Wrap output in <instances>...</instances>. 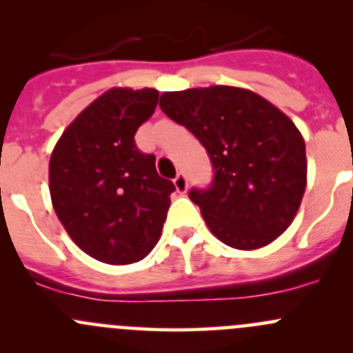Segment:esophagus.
I'll return each mask as SVG.
<instances>
[{
    "instance_id": "1",
    "label": "esophagus",
    "mask_w": 353,
    "mask_h": 353,
    "mask_svg": "<svg viewBox=\"0 0 353 353\" xmlns=\"http://www.w3.org/2000/svg\"><path fill=\"white\" fill-rule=\"evenodd\" d=\"M174 188L179 194H184L188 191V179L184 174H177L176 179H174Z\"/></svg>"
}]
</instances>
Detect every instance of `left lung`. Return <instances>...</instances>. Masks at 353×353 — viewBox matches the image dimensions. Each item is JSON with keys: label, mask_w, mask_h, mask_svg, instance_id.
I'll use <instances>...</instances> for the list:
<instances>
[{"label": "left lung", "mask_w": 353, "mask_h": 353, "mask_svg": "<svg viewBox=\"0 0 353 353\" xmlns=\"http://www.w3.org/2000/svg\"><path fill=\"white\" fill-rule=\"evenodd\" d=\"M159 105L212 160V188L190 193L210 232L241 251L279 239L307 184L305 143L294 121L256 92L230 85L163 92Z\"/></svg>", "instance_id": "1"}]
</instances>
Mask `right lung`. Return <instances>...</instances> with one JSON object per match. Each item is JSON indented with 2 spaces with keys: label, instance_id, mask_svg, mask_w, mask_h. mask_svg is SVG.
I'll return each instance as SVG.
<instances>
[{
  "label": "right lung",
  "instance_id": "1",
  "mask_svg": "<svg viewBox=\"0 0 353 353\" xmlns=\"http://www.w3.org/2000/svg\"><path fill=\"white\" fill-rule=\"evenodd\" d=\"M157 102L155 88H109L71 121L51 154L52 208L71 241L97 261H141L162 234L174 184L134 145Z\"/></svg>",
  "mask_w": 353,
  "mask_h": 353
}]
</instances>
